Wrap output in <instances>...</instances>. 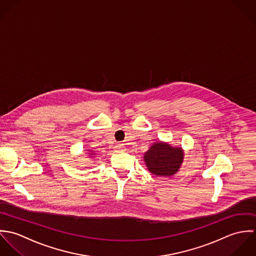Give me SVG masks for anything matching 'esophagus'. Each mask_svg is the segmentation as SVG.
I'll list each match as a JSON object with an SVG mask.
<instances>
[{
	"mask_svg": "<svg viewBox=\"0 0 256 256\" xmlns=\"http://www.w3.org/2000/svg\"><path fill=\"white\" fill-rule=\"evenodd\" d=\"M116 152H122V150H124V144H116Z\"/></svg>",
	"mask_w": 256,
	"mask_h": 256,
	"instance_id": "1",
	"label": "esophagus"
}]
</instances>
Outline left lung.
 <instances>
[{
    "instance_id": "1",
    "label": "left lung",
    "mask_w": 256,
    "mask_h": 256,
    "mask_svg": "<svg viewBox=\"0 0 256 256\" xmlns=\"http://www.w3.org/2000/svg\"><path fill=\"white\" fill-rule=\"evenodd\" d=\"M184 150L165 142H154L144 155V161L150 173L156 176L170 177L176 174L184 160Z\"/></svg>"
}]
</instances>
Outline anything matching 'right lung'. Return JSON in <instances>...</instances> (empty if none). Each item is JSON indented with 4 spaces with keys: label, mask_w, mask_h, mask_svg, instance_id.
<instances>
[{
    "label": "right lung",
    "mask_w": 256,
    "mask_h": 256,
    "mask_svg": "<svg viewBox=\"0 0 256 256\" xmlns=\"http://www.w3.org/2000/svg\"><path fill=\"white\" fill-rule=\"evenodd\" d=\"M89 152V156H91V158H93V157H95V152H92V150H89L88 152Z\"/></svg>",
    "instance_id": "obj_1"
}]
</instances>
